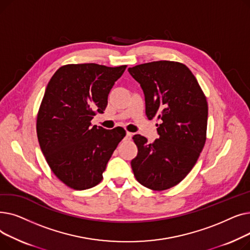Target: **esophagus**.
<instances>
[{"label": "esophagus", "mask_w": 250, "mask_h": 250, "mask_svg": "<svg viewBox=\"0 0 250 250\" xmlns=\"http://www.w3.org/2000/svg\"><path fill=\"white\" fill-rule=\"evenodd\" d=\"M132 137H133V134H132V133L126 132V134H125V139H126V140H130V139H132Z\"/></svg>", "instance_id": "1"}]
</instances>
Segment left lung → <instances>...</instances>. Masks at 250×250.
I'll return each instance as SVG.
<instances>
[{
    "label": "left lung",
    "instance_id": "left-lung-1",
    "mask_svg": "<svg viewBox=\"0 0 250 250\" xmlns=\"http://www.w3.org/2000/svg\"><path fill=\"white\" fill-rule=\"evenodd\" d=\"M145 94L146 115L157 117L159 139L135 135L136 179L152 190L177 186L198 161L207 140L208 102L191 71L178 62L158 61L128 68Z\"/></svg>",
    "mask_w": 250,
    "mask_h": 250
}]
</instances>
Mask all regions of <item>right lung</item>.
Here are the masks:
<instances>
[{
    "label": "right lung",
    "instance_id": "obj_1",
    "mask_svg": "<svg viewBox=\"0 0 250 250\" xmlns=\"http://www.w3.org/2000/svg\"><path fill=\"white\" fill-rule=\"evenodd\" d=\"M125 68L64 64L46 86L37 113V139L51 171L73 189L98 185L125 136L121 126L104 129L91 125L93 116L106 108L109 92Z\"/></svg>",
    "mask_w": 250,
    "mask_h": 250
}]
</instances>
